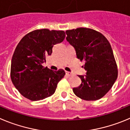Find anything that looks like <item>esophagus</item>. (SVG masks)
<instances>
[{
  "instance_id": "1",
  "label": "esophagus",
  "mask_w": 130,
  "mask_h": 130,
  "mask_svg": "<svg viewBox=\"0 0 130 130\" xmlns=\"http://www.w3.org/2000/svg\"><path fill=\"white\" fill-rule=\"evenodd\" d=\"M66 74L67 76H72V73L71 72H68V71H66Z\"/></svg>"
}]
</instances>
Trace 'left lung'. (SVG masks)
Wrapping results in <instances>:
<instances>
[{"instance_id": "1", "label": "left lung", "mask_w": 130, "mask_h": 130, "mask_svg": "<svg viewBox=\"0 0 130 130\" xmlns=\"http://www.w3.org/2000/svg\"><path fill=\"white\" fill-rule=\"evenodd\" d=\"M67 41L74 48L76 58L84 61L85 76L73 88L76 96L85 100H97L111 89L118 76V69L110 43L102 34L88 28L66 31Z\"/></svg>"}]
</instances>
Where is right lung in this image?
<instances>
[{
  "mask_svg": "<svg viewBox=\"0 0 130 130\" xmlns=\"http://www.w3.org/2000/svg\"><path fill=\"white\" fill-rule=\"evenodd\" d=\"M65 37L63 30L40 29L30 31L20 41L13 54L10 76L22 95L31 101L45 99L55 93L64 70L53 71L42 63L51 56L54 45Z\"/></svg>",
  "mask_w": 130,
  "mask_h": 130,
  "instance_id": "1",
  "label": "right lung"
}]
</instances>
